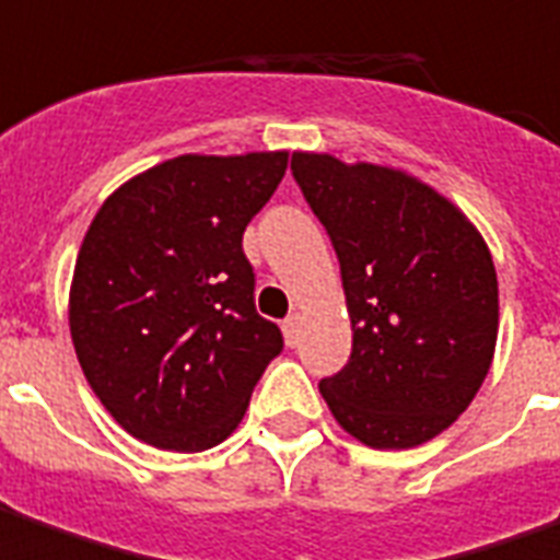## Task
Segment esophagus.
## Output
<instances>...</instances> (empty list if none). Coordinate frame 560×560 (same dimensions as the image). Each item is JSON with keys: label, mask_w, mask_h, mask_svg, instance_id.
<instances>
[{"label": "esophagus", "mask_w": 560, "mask_h": 560, "mask_svg": "<svg viewBox=\"0 0 560 560\" xmlns=\"http://www.w3.org/2000/svg\"><path fill=\"white\" fill-rule=\"evenodd\" d=\"M299 331H302V319H299V314H289V317L283 319V335H287V341L292 347L299 345Z\"/></svg>", "instance_id": "34e87169"}]
</instances>
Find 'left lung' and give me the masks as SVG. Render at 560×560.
I'll list each match as a JSON object with an SVG mask.
<instances>
[{"instance_id":"obj_1","label":"left lung","mask_w":560,"mask_h":560,"mask_svg":"<svg viewBox=\"0 0 560 560\" xmlns=\"http://www.w3.org/2000/svg\"><path fill=\"white\" fill-rule=\"evenodd\" d=\"M292 176L341 261L350 360L319 393L369 448H415L464 415L500 326L488 243L433 185L384 164L295 152Z\"/></svg>"}]
</instances>
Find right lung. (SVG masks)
<instances>
[{
  "label": "right lung",
  "instance_id": "right-lung-1",
  "mask_svg": "<svg viewBox=\"0 0 560 560\" xmlns=\"http://www.w3.org/2000/svg\"><path fill=\"white\" fill-rule=\"evenodd\" d=\"M289 152L179 155L115 188L81 241L69 331L112 418L161 451H207L246 415L283 335L253 304L243 231Z\"/></svg>",
  "mask_w": 560,
  "mask_h": 560
}]
</instances>
